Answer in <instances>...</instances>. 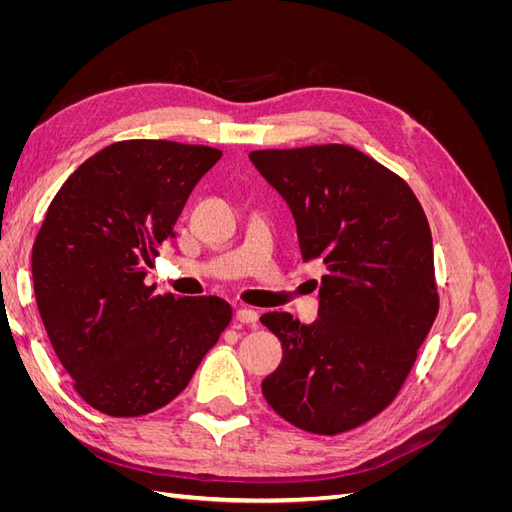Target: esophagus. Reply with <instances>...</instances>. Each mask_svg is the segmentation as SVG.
Segmentation results:
<instances>
[{"label":"esophagus","instance_id":"1","mask_svg":"<svg viewBox=\"0 0 512 512\" xmlns=\"http://www.w3.org/2000/svg\"><path fill=\"white\" fill-rule=\"evenodd\" d=\"M237 322L252 324V327H256L258 312H256V309H250V307H241V309H237Z\"/></svg>","mask_w":512,"mask_h":512}]
</instances>
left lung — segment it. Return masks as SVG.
I'll use <instances>...</instances> for the list:
<instances>
[{
    "instance_id": "1",
    "label": "left lung",
    "mask_w": 512,
    "mask_h": 512,
    "mask_svg": "<svg viewBox=\"0 0 512 512\" xmlns=\"http://www.w3.org/2000/svg\"><path fill=\"white\" fill-rule=\"evenodd\" d=\"M250 160L288 203L303 260L327 267L316 322L260 318L284 350L262 395L303 431H350L397 397L438 316L425 211L404 179L348 145L262 149Z\"/></svg>"
}]
</instances>
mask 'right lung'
Listing matches in <instances>:
<instances>
[{"label": "right lung", "mask_w": 512, "mask_h": 512, "mask_svg": "<svg viewBox=\"0 0 512 512\" xmlns=\"http://www.w3.org/2000/svg\"><path fill=\"white\" fill-rule=\"evenodd\" d=\"M220 149L119 141L61 185L34 243L44 329L74 389L108 416L173 401L232 318L220 297L156 294L145 277Z\"/></svg>", "instance_id": "1"}]
</instances>
